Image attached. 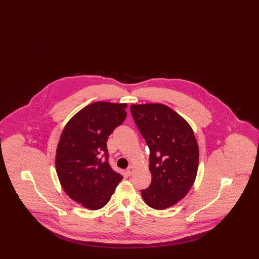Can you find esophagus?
<instances>
[{"mask_svg":"<svg viewBox=\"0 0 259 259\" xmlns=\"http://www.w3.org/2000/svg\"><path fill=\"white\" fill-rule=\"evenodd\" d=\"M134 172V166H132V165H130L127 169H126V172H127V175L128 176H131L132 174Z\"/></svg>","mask_w":259,"mask_h":259,"instance_id":"esophagus-1","label":"esophagus"}]
</instances>
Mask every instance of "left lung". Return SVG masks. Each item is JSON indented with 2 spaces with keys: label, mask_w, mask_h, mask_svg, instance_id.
Returning <instances> with one entry per match:
<instances>
[{
  "label": "left lung",
  "mask_w": 259,
  "mask_h": 259,
  "mask_svg": "<svg viewBox=\"0 0 259 259\" xmlns=\"http://www.w3.org/2000/svg\"><path fill=\"white\" fill-rule=\"evenodd\" d=\"M130 111L149 148L151 183L141 190L142 197L152 209H167L185 197L195 181V136L189 124L165 105H131Z\"/></svg>",
  "instance_id": "1"
}]
</instances>
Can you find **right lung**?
I'll use <instances>...</instances> for the list:
<instances>
[{
    "instance_id": "right-lung-1",
    "label": "right lung",
    "mask_w": 259,
    "mask_h": 259,
    "mask_svg": "<svg viewBox=\"0 0 259 259\" xmlns=\"http://www.w3.org/2000/svg\"><path fill=\"white\" fill-rule=\"evenodd\" d=\"M126 104L96 102L66 124L56 150V172L69 197L90 209L103 208L122 176L111 169L107 141L126 118Z\"/></svg>"
}]
</instances>
